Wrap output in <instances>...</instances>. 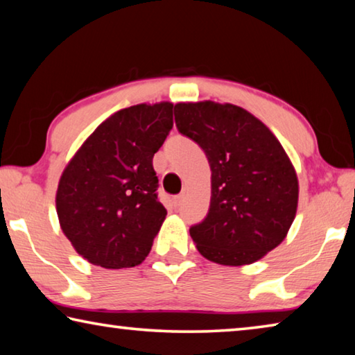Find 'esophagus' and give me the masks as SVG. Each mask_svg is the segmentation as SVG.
Here are the masks:
<instances>
[{
	"label": "esophagus",
	"instance_id": "1",
	"mask_svg": "<svg viewBox=\"0 0 355 355\" xmlns=\"http://www.w3.org/2000/svg\"><path fill=\"white\" fill-rule=\"evenodd\" d=\"M183 200H184V196L183 194H178V196L173 197V205H175L177 208L182 207L183 205Z\"/></svg>",
	"mask_w": 355,
	"mask_h": 355
}]
</instances>
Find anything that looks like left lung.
<instances>
[{
	"instance_id": "1",
	"label": "left lung",
	"mask_w": 355,
	"mask_h": 355,
	"mask_svg": "<svg viewBox=\"0 0 355 355\" xmlns=\"http://www.w3.org/2000/svg\"><path fill=\"white\" fill-rule=\"evenodd\" d=\"M175 123L205 152L211 169L207 218L189 228L197 250L224 266L255 263L277 248L296 218V169L254 114L211 100L177 103Z\"/></svg>"
}]
</instances>
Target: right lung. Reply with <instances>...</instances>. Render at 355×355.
Instances as JSON below:
<instances>
[{"instance_id": "add662e5", "label": "right lung", "mask_w": 355, "mask_h": 355, "mask_svg": "<svg viewBox=\"0 0 355 355\" xmlns=\"http://www.w3.org/2000/svg\"><path fill=\"white\" fill-rule=\"evenodd\" d=\"M172 107L161 101L114 112L83 142L59 178V225L95 266L133 268L152 249L167 214L155 192L153 155L173 127Z\"/></svg>"}]
</instances>
